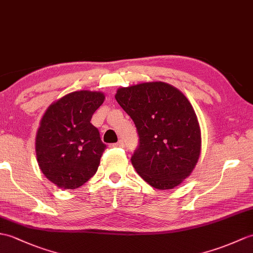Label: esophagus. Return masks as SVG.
I'll return each mask as SVG.
<instances>
[{
    "label": "esophagus",
    "mask_w": 253,
    "mask_h": 253,
    "mask_svg": "<svg viewBox=\"0 0 253 253\" xmlns=\"http://www.w3.org/2000/svg\"><path fill=\"white\" fill-rule=\"evenodd\" d=\"M113 146H114V148H123V146H124V142H123L122 140H120L119 142L114 143V144H113Z\"/></svg>",
    "instance_id": "esophagus-1"
}]
</instances>
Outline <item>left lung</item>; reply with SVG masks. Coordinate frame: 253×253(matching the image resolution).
Segmentation results:
<instances>
[{
    "mask_svg": "<svg viewBox=\"0 0 253 253\" xmlns=\"http://www.w3.org/2000/svg\"><path fill=\"white\" fill-rule=\"evenodd\" d=\"M115 99L137 127L139 145L131 156L136 171L157 190L178 186L195 168L202 148L189 100L164 82L121 87Z\"/></svg>",
    "mask_w": 253,
    "mask_h": 253,
    "instance_id": "left-lung-1",
    "label": "left lung"
}]
</instances>
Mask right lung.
Masks as SVG:
<instances>
[{
  "instance_id": "obj_1",
  "label": "right lung",
  "mask_w": 253,
  "mask_h": 253,
  "mask_svg": "<svg viewBox=\"0 0 253 253\" xmlns=\"http://www.w3.org/2000/svg\"><path fill=\"white\" fill-rule=\"evenodd\" d=\"M104 101L100 91L70 92L46 110L35 138L41 171L58 187L78 189L96 173L107 148L90 121Z\"/></svg>"
}]
</instances>
